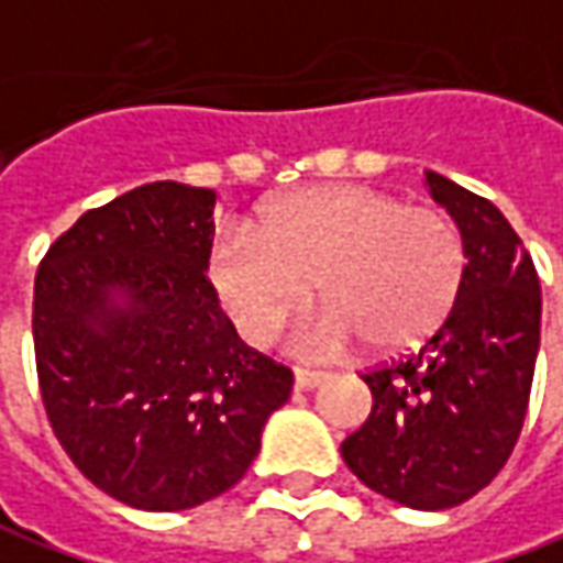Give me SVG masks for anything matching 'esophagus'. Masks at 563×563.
<instances>
[{"label":"esophagus","instance_id":"1","mask_svg":"<svg viewBox=\"0 0 563 563\" xmlns=\"http://www.w3.org/2000/svg\"><path fill=\"white\" fill-rule=\"evenodd\" d=\"M292 379H296V389H314V386H320L323 379H327V374L323 371H308V367H296L292 371Z\"/></svg>","mask_w":563,"mask_h":563}]
</instances>
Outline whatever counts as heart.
Instances as JSON below:
<instances>
[{
    "label": "heart",
    "mask_w": 563,
    "mask_h": 563,
    "mask_svg": "<svg viewBox=\"0 0 563 563\" xmlns=\"http://www.w3.org/2000/svg\"><path fill=\"white\" fill-rule=\"evenodd\" d=\"M464 262V240L442 211L340 184L286 199L255 230L227 227L208 280L252 345L271 340L314 286L323 305L292 330L299 352L336 355L355 340L396 352L445 318Z\"/></svg>",
    "instance_id": "b5f03b06"
}]
</instances>
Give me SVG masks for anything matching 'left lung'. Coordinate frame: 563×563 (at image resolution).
Segmentation results:
<instances>
[{
    "label": "left lung",
    "mask_w": 563,
    "mask_h": 563,
    "mask_svg": "<svg viewBox=\"0 0 563 563\" xmlns=\"http://www.w3.org/2000/svg\"><path fill=\"white\" fill-rule=\"evenodd\" d=\"M464 240L455 305L420 352L364 374L371 417L342 442L367 489L415 511L467 501L505 467L533 386L542 289L533 258L489 199L427 170Z\"/></svg>",
    "instance_id": "obj_1"
}]
</instances>
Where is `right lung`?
I'll return each mask as SVG.
<instances>
[{
  "label": "right lung",
  "mask_w": 563,
  "mask_h": 563,
  "mask_svg": "<svg viewBox=\"0 0 563 563\" xmlns=\"http://www.w3.org/2000/svg\"><path fill=\"white\" fill-rule=\"evenodd\" d=\"M218 192L158 180L87 211L33 283L52 430L89 483L140 511L233 489L292 374L240 342L205 277Z\"/></svg>",
  "instance_id": "obj_1"
}]
</instances>
